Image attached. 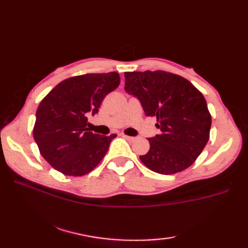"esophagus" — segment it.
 Returning a JSON list of instances; mask_svg holds the SVG:
<instances>
[{"mask_svg": "<svg viewBox=\"0 0 248 248\" xmlns=\"http://www.w3.org/2000/svg\"><path fill=\"white\" fill-rule=\"evenodd\" d=\"M123 138L127 140H129V141H134L136 140L135 138H133V136H129V135H125V134H123Z\"/></svg>", "mask_w": 248, "mask_h": 248, "instance_id": "1", "label": "esophagus"}]
</instances>
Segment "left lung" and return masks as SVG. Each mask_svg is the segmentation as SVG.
<instances>
[{"mask_svg": "<svg viewBox=\"0 0 248 248\" xmlns=\"http://www.w3.org/2000/svg\"><path fill=\"white\" fill-rule=\"evenodd\" d=\"M124 91L139 99L145 115L156 117L161 133L148 139L150 149L140 159L161 175L191 166L207 145L211 115L193 84L165 71L124 72Z\"/></svg>", "mask_w": 248, "mask_h": 248, "instance_id": "8db88e82", "label": "left lung"}]
</instances>
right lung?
I'll return each instance as SVG.
<instances>
[{
	"mask_svg": "<svg viewBox=\"0 0 248 248\" xmlns=\"http://www.w3.org/2000/svg\"><path fill=\"white\" fill-rule=\"evenodd\" d=\"M117 72L88 73L61 82L40 102L34 140L41 155L67 176H84L107 154L116 134H94L87 116L98 113L104 97L118 87Z\"/></svg>",
	"mask_w": 248,
	"mask_h": 248,
	"instance_id": "right-lung-1",
	"label": "right lung"
}]
</instances>
